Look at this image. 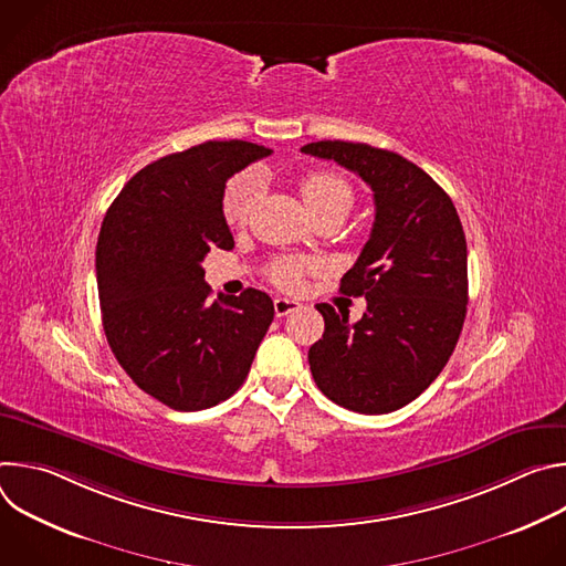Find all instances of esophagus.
<instances>
[{"label":"esophagus","mask_w":566,"mask_h":566,"mask_svg":"<svg viewBox=\"0 0 566 566\" xmlns=\"http://www.w3.org/2000/svg\"><path fill=\"white\" fill-rule=\"evenodd\" d=\"M273 306H275V315H277V317H284V315L297 311V308H300V302H297V300H289V297H275V300H273Z\"/></svg>","instance_id":"34e87169"}]
</instances>
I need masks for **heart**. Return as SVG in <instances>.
<instances>
[{
  "instance_id": "1",
  "label": "heart",
  "mask_w": 566,
  "mask_h": 566,
  "mask_svg": "<svg viewBox=\"0 0 566 566\" xmlns=\"http://www.w3.org/2000/svg\"><path fill=\"white\" fill-rule=\"evenodd\" d=\"M260 179L253 172H244L234 177L221 199L223 219L230 226H244L249 223L253 208L260 197ZM300 192L308 210L319 217H345L354 206V188L352 184L338 175V172H311L302 179ZM317 264L308 260H295V258H282L275 260L271 266V280L282 289H300L304 275L313 271Z\"/></svg>"
}]
</instances>
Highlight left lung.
Returning <instances> with one entry per match:
<instances>
[{
	"mask_svg": "<svg viewBox=\"0 0 566 566\" xmlns=\"http://www.w3.org/2000/svg\"><path fill=\"white\" fill-rule=\"evenodd\" d=\"M302 151L356 172L376 206L367 244L340 280V291L363 295L367 311L352 325L349 311L315 306L325 334L308 349L313 380L352 412L400 410L441 374L465 319L468 251L457 208L396 151L347 140Z\"/></svg>",
	"mask_w": 566,
	"mask_h": 566,
	"instance_id": "8db88e82",
	"label": "left lung"
}]
</instances>
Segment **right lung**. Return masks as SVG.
Returning <instances> with one entry per match:
<instances>
[{
    "instance_id": "obj_1",
    "label": "right lung",
    "mask_w": 566,
    "mask_h": 566,
    "mask_svg": "<svg viewBox=\"0 0 566 566\" xmlns=\"http://www.w3.org/2000/svg\"><path fill=\"white\" fill-rule=\"evenodd\" d=\"M271 149L208 140L136 172L109 206L96 247L107 343L127 376L179 412L230 398L247 380L273 322L258 289L210 300L203 258L234 247L226 181Z\"/></svg>"
}]
</instances>
